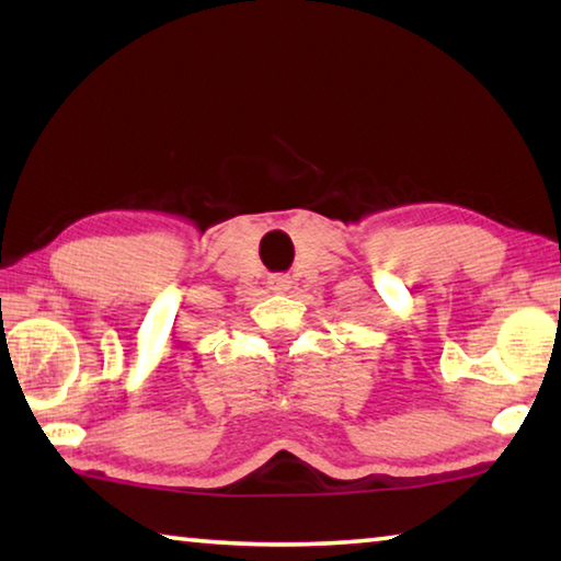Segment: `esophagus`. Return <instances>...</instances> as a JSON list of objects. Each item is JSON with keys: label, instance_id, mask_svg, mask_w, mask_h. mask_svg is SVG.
I'll return each instance as SVG.
<instances>
[{"label": "esophagus", "instance_id": "obj_1", "mask_svg": "<svg viewBox=\"0 0 561 561\" xmlns=\"http://www.w3.org/2000/svg\"><path fill=\"white\" fill-rule=\"evenodd\" d=\"M270 289L277 291V294H284L291 289V277H287V274H272V277L267 279Z\"/></svg>", "mask_w": 561, "mask_h": 561}]
</instances>
